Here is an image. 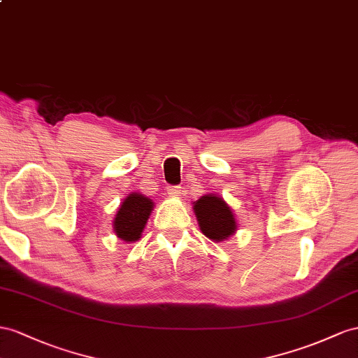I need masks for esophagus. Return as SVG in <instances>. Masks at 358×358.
Returning <instances> with one entry per match:
<instances>
[{
	"label": "esophagus",
	"mask_w": 358,
	"mask_h": 358,
	"mask_svg": "<svg viewBox=\"0 0 358 358\" xmlns=\"http://www.w3.org/2000/svg\"><path fill=\"white\" fill-rule=\"evenodd\" d=\"M168 194H169L171 196H181L182 187H181V186H169V187H168Z\"/></svg>",
	"instance_id": "obj_1"
}]
</instances>
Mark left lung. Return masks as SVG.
Returning <instances> with one entry per match:
<instances>
[{
    "label": "left lung",
    "mask_w": 358,
    "mask_h": 358,
    "mask_svg": "<svg viewBox=\"0 0 358 358\" xmlns=\"http://www.w3.org/2000/svg\"><path fill=\"white\" fill-rule=\"evenodd\" d=\"M194 212L196 215L201 231L210 241L222 242L233 236L237 230L236 217L231 208L221 196H201L194 206Z\"/></svg>",
    "instance_id": "1"
}]
</instances>
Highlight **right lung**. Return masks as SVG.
<instances>
[{"label": "right lung", "mask_w": 358, "mask_h": 358, "mask_svg": "<svg viewBox=\"0 0 358 358\" xmlns=\"http://www.w3.org/2000/svg\"><path fill=\"white\" fill-rule=\"evenodd\" d=\"M154 208L152 199L142 194L128 195L119 207L113 221V230L124 242H136L141 239L146 221Z\"/></svg>", "instance_id": "1"}]
</instances>
